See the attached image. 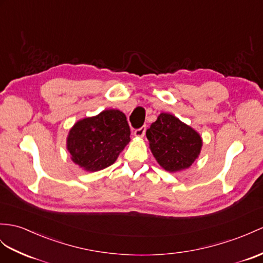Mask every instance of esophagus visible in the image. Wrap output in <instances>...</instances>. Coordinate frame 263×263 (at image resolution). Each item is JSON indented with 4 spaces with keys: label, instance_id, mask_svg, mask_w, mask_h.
I'll use <instances>...</instances> for the list:
<instances>
[{
    "label": "esophagus",
    "instance_id": "esophagus-1",
    "mask_svg": "<svg viewBox=\"0 0 263 263\" xmlns=\"http://www.w3.org/2000/svg\"><path fill=\"white\" fill-rule=\"evenodd\" d=\"M145 133H146V126H143V127H140V128H138V129L134 132V136L143 137L145 135Z\"/></svg>",
    "mask_w": 263,
    "mask_h": 263
}]
</instances>
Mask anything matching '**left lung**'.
I'll list each match as a JSON object with an SVG mask.
<instances>
[{"instance_id": "left-lung-1", "label": "left lung", "mask_w": 263, "mask_h": 263, "mask_svg": "<svg viewBox=\"0 0 263 263\" xmlns=\"http://www.w3.org/2000/svg\"><path fill=\"white\" fill-rule=\"evenodd\" d=\"M146 136L157 163L171 173L189 168L200 155L203 144L200 134L166 112L151 125Z\"/></svg>"}]
</instances>
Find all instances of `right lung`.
<instances>
[{
  "label": "right lung",
  "instance_id": "right-lung-1",
  "mask_svg": "<svg viewBox=\"0 0 263 263\" xmlns=\"http://www.w3.org/2000/svg\"><path fill=\"white\" fill-rule=\"evenodd\" d=\"M130 129L124 112L107 109L73 125L67 138L72 162L87 172L112 165L130 142Z\"/></svg>",
  "mask_w": 263,
  "mask_h": 263
}]
</instances>
